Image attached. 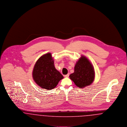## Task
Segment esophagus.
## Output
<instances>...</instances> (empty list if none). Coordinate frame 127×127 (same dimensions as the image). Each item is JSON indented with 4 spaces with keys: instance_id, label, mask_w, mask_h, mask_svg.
Segmentation results:
<instances>
[{
    "instance_id": "obj_1",
    "label": "esophagus",
    "mask_w": 127,
    "mask_h": 127,
    "mask_svg": "<svg viewBox=\"0 0 127 127\" xmlns=\"http://www.w3.org/2000/svg\"><path fill=\"white\" fill-rule=\"evenodd\" d=\"M69 76V74L68 73V74H67L64 75V77H68Z\"/></svg>"
}]
</instances>
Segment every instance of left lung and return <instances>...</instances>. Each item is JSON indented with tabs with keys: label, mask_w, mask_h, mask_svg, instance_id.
Returning a JSON list of instances; mask_svg holds the SVG:
<instances>
[{
	"label": "left lung",
	"mask_w": 127,
	"mask_h": 127,
	"mask_svg": "<svg viewBox=\"0 0 127 127\" xmlns=\"http://www.w3.org/2000/svg\"><path fill=\"white\" fill-rule=\"evenodd\" d=\"M95 72L93 65L84 55H81L76 62L74 72L69 75L70 79L80 88L91 85L95 80Z\"/></svg>",
	"instance_id": "8db88e82"
}]
</instances>
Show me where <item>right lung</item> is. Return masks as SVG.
Returning a JSON list of instances; mask_svg holds the SVG:
<instances>
[{"instance_id": "right-lung-1", "label": "right lung", "mask_w": 127, "mask_h": 127, "mask_svg": "<svg viewBox=\"0 0 127 127\" xmlns=\"http://www.w3.org/2000/svg\"><path fill=\"white\" fill-rule=\"evenodd\" d=\"M32 75L36 84L47 90L54 88L64 78L63 75L54 66V59L50 53L42 55L37 61Z\"/></svg>"}]
</instances>
